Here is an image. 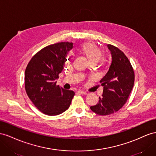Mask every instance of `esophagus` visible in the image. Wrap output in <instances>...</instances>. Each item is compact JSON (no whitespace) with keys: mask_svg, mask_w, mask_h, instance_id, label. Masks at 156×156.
Returning <instances> with one entry per match:
<instances>
[{"mask_svg":"<svg viewBox=\"0 0 156 156\" xmlns=\"http://www.w3.org/2000/svg\"><path fill=\"white\" fill-rule=\"evenodd\" d=\"M78 92L79 93H80V94H82V95H86L87 94V92L83 91H82V90H78Z\"/></svg>","mask_w":156,"mask_h":156,"instance_id":"34e87169","label":"esophagus"}]
</instances>
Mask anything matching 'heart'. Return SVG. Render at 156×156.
Instances as JSON below:
<instances>
[{"label": "heart", "mask_w": 156, "mask_h": 156, "mask_svg": "<svg viewBox=\"0 0 156 156\" xmlns=\"http://www.w3.org/2000/svg\"><path fill=\"white\" fill-rule=\"evenodd\" d=\"M80 51L85 56L91 64H96L98 61L104 63L105 59L102 57L103 50L96 44L88 42L83 44L80 48Z\"/></svg>", "instance_id": "heart-1"}]
</instances>
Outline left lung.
Returning <instances> with one entry per match:
<instances>
[{
    "label": "left lung",
    "instance_id": "1",
    "mask_svg": "<svg viewBox=\"0 0 156 156\" xmlns=\"http://www.w3.org/2000/svg\"><path fill=\"white\" fill-rule=\"evenodd\" d=\"M112 55L108 73L101 80L103 93L99 101L90 108L93 112L106 115L116 112L126 104L134 86L135 73L129 60L124 53L108 44Z\"/></svg>",
    "mask_w": 156,
    "mask_h": 156
}]
</instances>
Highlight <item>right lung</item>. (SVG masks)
Instances as JSON below:
<instances>
[{"label":"right lung","mask_w":156,"mask_h":156,"mask_svg":"<svg viewBox=\"0 0 156 156\" xmlns=\"http://www.w3.org/2000/svg\"><path fill=\"white\" fill-rule=\"evenodd\" d=\"M72 42H59L42 49L27 66L25 72L26 93L41 112L56 115L64 112L70 105L74 92L57 85L56 79L63 69Z\"/></svg>","instance_id":"right-lung-1"}]
</instances>
